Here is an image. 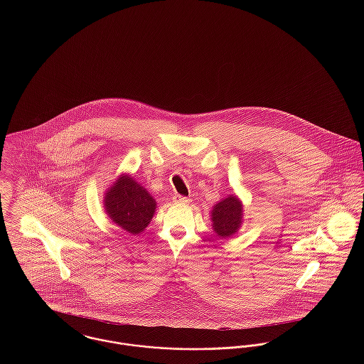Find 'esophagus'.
<instances>
[{
  "label": "esophagus",
  "instance_id": "esophagus-1",
  "mask_svg": "<svg viewBox=\"0 0 364 364\" xmlns=\"http://www.w3.org/2000/svg\"><path fill=\"white\" fill-rule=\"evenodd\" d=\"M173 199L176 203H184V205H186V203H190L191 202L190 198H186V196H180V195H176Z\"/></svg>",
  "mask_w": 364,
  "mask_h": 364
}]
</instances>
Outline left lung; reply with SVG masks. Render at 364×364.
Listing matches in <instances>:
<instances>
[{"instance_id":"8db88e82","label":"left lung","mask_w":364,"mask_h":364,"mask_svg":"<svg viewBox=\"0 0 364 364\" xmlns=\"http://www.w3.org/2000/svg\"><path fill=\"white\" fill-rule=\"evenodd\" d=\"M213 229L218 237L233 236L242 223V203L236 195H229L211 210Z\"/></svg>"}]
</instances>
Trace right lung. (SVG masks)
<instances>
[{
  "instance_id": "1",
  "label": "right lung",
  "mask_w": 364,
  "mask_h": 364,
  "mask_svg": "<svg viewBox=\"0 0 364 364\" xmlns=\"http://www.w3.org/2000/svg\"><path fill=\"white\" fill-rule=\"evenodd\" d=\"M104 208L109 218L124 230L138 235L153 220L156 199L131 176L122 174L106 191Z\"/></svg>"
}]
</instances>
